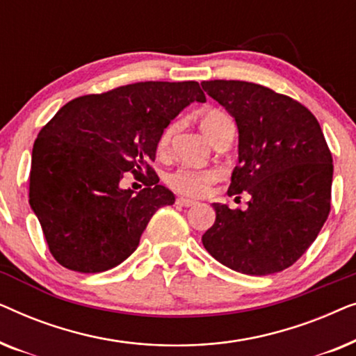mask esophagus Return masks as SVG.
<instances>
[{"label":"esophagus","mask_w":356,"mask_h":356,"mask_svg":"<svg viewBox=\"0 0 356 356\" xmlns=\"http://www.w3.org/2000/svg\"><path fill=\"white\" fill-rule=\"evenodd\" d=\"M194 201H191V199H186V197H178L177 199V206H179V207H191V206H194Z\"/></svg>","instance_id":"obj_1"}]
</instances>
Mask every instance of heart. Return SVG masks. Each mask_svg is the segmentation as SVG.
<instances>
[{
  "label": "heart",
  "mask_w": 356,
  "mask_h": 356,
  "mask_svg": "<svg viewBox=\"0 0 356 356\" xmlns=\"http://www.w3.org/2000/svg\"><path fill=\"white\" fill-rule=\"evenodd\" d=\"M227 120H230V116L223 113L222 110L206 111L201 120V128L204 131V134L212 140L218 128H220V124ZM173 131H175V124H170L162 131V134H160L159 138V144H157L159 152L167 150ZM217 178H218L217 170H196V168L181 167L168 175L167 183L173 191H177L179 194H184V196H189V197H201L204 194H207L209 188L217 181Z\"/></svg>",
  "instance_id": "heart-1"
}]
</instances>
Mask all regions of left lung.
I'll return each mask as SVG.
<instances>
[{
  "instance_id": "obj_1",
  "label": "left lung",
  "mask_w": 356,
  "mask_h": 356,
  "mask_svg": "<svg viewBox=\"0 0 356 356\" xmlns=\"http://www.w3.org/2000/svg\"><path fill=\"white\" fill-rule=\"evenodd\" d=\"M201 86L238 126L228 196H251L246 211L212 204L216 222L202 245L241 274L284 270L313 245L330 212L334 165L323 129L305 105L269 87L220 79Z\"/></svg>"
}]
</instances>
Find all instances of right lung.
<instances>
[{"instance_id": "right-lung-1", "label": "right lung", "mask_w": 356, "mask_h": 356, "mask_svg": "<svg viewBox=\"0 0 356 356\" xmlns=\"http://www.w3.org/2000/svg\"><path fill=\"white\" fill-rule=\"evenodd\" d=\"M206 102L196 81H147L67 102L32 149L29 202L51 256L95 274L133 254L155 212L175 202L150 162L179 111ZM126 171L147 174L139 193L121 190Z\"/></svg>"}]
</instances>
